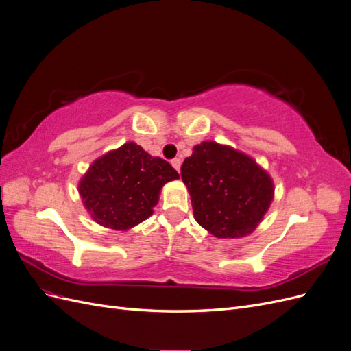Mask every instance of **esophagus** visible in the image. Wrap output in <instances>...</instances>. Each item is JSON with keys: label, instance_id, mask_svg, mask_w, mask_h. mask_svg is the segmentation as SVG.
Returning <instances> with one entry per match:
<instances>
[{"label": "esophagus", "instance_id": "1", "mask_svg": "<svg viewBox=\"0 0 351 351\" xmlns=\"http://www.w3.org/2000/svg\"><path fill=\"white\" fill-rule=\"evenodd\" d=\"M171 164H173V167L177 169V171L180 173V168H182V159H180V158H174L173 161H171Z\"/></svg>", "mask_w": 351, "mask_h": 351}]
</instances>
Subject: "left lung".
I'll return each mask as SVG.
<instances>
[{"mask_svg":"<svg viewBox=\"0 0 351 351\" xmlns=\"http://www.w3.org/2000/svg\"><path fill=\"white\" fill-rule=\"evenodd\" d=\"M182 178L197 224L218 239L246 237L274 200V182L252 156L205 141L184 159Z\"/></svg>","mask_w":351,"mask_h":351,"instance_id":"8db88e82","label":"left lung"}]
</instances>
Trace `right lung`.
Here are the masks:
<instances>
[{"instance_id": "add662e5", "label": "right lung", "mask_w": 351, "mask_h": 351, "mask_svg": "<svg viewBox=\"0 0 351 351\" xmlns=\"http://www.w3.org/2000/svg\"><path fill=\"white\" fill-rule=\"evenodd\" d=\"M177 178L164 159L127 142L95 159L80 178L79 195L97 224L127 231L154 214L161 189Z\"/></svg>"}]
</instances>
